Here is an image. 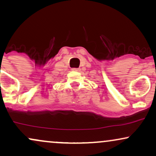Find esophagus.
Returning <instances> with one entry per match:
<instances>
[{
    "label": "esophagus",
    "instance_id": "esophagus-1",
    "mask_svg": "<svg viewBox=\"0 0 156 156\" xmlns=\"http://www.w3.org/2000/svg\"><path fill=\"white\" fill-rule=\"evenodd\" d=\"M72 70L75 71V72H79L80 69H79V68H73Z\"/></svg>",
    "mask_w": 156,
    "mask_h": 156
}]
</instances>
